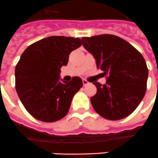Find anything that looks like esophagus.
Wrapping results in <instances>:
<instances>
[{
    "label": "esophagus",
    "mask_w": 158,
    "mask_h": 158,
    "mask_svg": "<svg viewBox=\"0 0 158 158\" xmlns=\"http://www.w3.org/2000/svg\"><path fill=\"white\" fill-rule=\"evenodd\" d=\"M83 85H84V86H86V85H89V82L87 81L86 79H83Z\"/></svg>",
    "instance_id": "obj_1"
}]
</instances>
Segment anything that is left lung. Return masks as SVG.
<instances>
[{
    "instance_id": "left-lung-1",
    "label": "left lung",
    "mask_w": 158,
    "mask_h": 158,
    "mask_svg": "<svg viewBox=\"0 0 158 158\" xmlns=\"http://www.w3.org/2000/svg\"><path fill=\"white\" fill-rule=\"evenodd\" d=\"M82 41L103 76L107 75L106 85L93 83L97 88L90 98L93 108L110 121L127 117L146 94L148 69L144 58L131 44L115 35L85 37Z\"/></svg>"
}]
</instances>
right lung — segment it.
<instances>
[{
    "mask_svg": "<svg viewBox=\"0 0 158 158\" xmlns=\"http://www.w3.org/2000/svg\"><path fill=\"white\" fill-rule=\"evenodd\" d=\"M82 45L79 37L52 36L28 46L15 69L16 90L29 114L38 121L54 122L67 115L73 95L83 86L82 79L59 81L62 66L70 52Z\"/></svg>",
    "mask_w": 158,
    "mask_h": 158,
    "instance_id": "obj_1",
    "label": "right lung"
}]
</instances>
